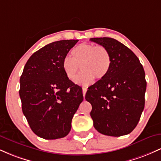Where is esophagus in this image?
<instances>
[{
    "instance_id": "obj_1",
    "label": "esophagus",
    "mask_w": 161,
    "mask_h": 161,
    "mask_svg": "<svg viewBox=\"0 0 161 161\" xmlns=\"http://www.w3.org/2000/svg\"><path fill=\"white\" fill-rule=\"evenodd\" d=\"M86 92H87V88H82V94H83V96H84V97H85V95H86Z\"/></svg>"
}]
</instances>
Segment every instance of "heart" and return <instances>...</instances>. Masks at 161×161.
Instances as JSON below:
<instances>
[{
  "label": "heart",
  "instance_id": "b5f03b06",
  "mask_svg": "<svg viewBox=\"0 0 161 161\" xmlns=\"http://www.w3.org/2000/svg\"><path fill=\"white\" fill-rule=\"evenodd\" d=\"M72 56H66L62 63L63 69L70 81H75L80 66L83 71L76 79V82L84 86L92 84L97 79L107 75L111 66V56L102 45L80 44L71 51Z\"/></svg>",
  "mask_w": 161,
  "mask_h": 161
}]
</instances>
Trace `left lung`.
Returning <instances> with one entry per match:
<instances>
[{
    "mask_svg": "<svg viewBox=\"0 0 161 161\" xmlns=\"http://www.w3.org/2000/svg\"><path fill=\"white\" fill-rule=\"evenodd\" d=\"M111 56V66L104 78L88 87L86 99L92 104L93 125L109 136L129 134L137 125L145 108L147 82L139 60L129 47L112 38H93Z\"/></svg>",
    "mask_w": 161,
    "mask_h": 161,
    "instance_id": "8db88e82",
    "label": "left lung"
}]
</instances>
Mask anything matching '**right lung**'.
<instances>
[{
    "instance_id": "1",
    "label": "right lung",
    "mask_w": 161,
    "mask_h": 161,
    "mask_svg": "<svg viewBox=\"0 0 161 161\" xmlns=\"http://www.w3.org/2000/svg\"><path fill=\"white\" fill-rule=\"evenodd\" d=\"M79 40L52 42L29 57L20 77L22 110L35 134L45 139L67 136L83 101L82 88L66 77L63 60Z\"/></svg>"
}]
</instances>
